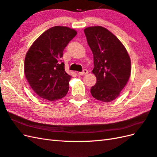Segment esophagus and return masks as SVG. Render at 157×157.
Listing matches in <instances>:
<instances>
[{
    "mask_svg": "<svg viewBox=\"0 0 157 157\" xmlns=\"http://www.w3.org/2000/svg\"><path fill=\"white\" fill-rule=\"evenodd\" d=\"M87 74H88V71H87V70H83V71L82 72H79L78 73V74L79 75H85Z\"/></svg>",
    "mask_w": 157,
    "mask_h": 157,
    "instance_id": "esophagus-1",
    "label": "esophagus"
}]
</instances>
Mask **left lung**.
Masks as SVG:
<instances>
[{
  "label": "left lung",
  "mask_w": 157,
  "mask_h": 157,
  "mask_svg": "<svg viewBox=\"0 0 157 157\" xmlns=\"http://www.w3.org/2000/svg\"><path fill=\"white\" fill-rule=\"evenodd\" d=\"M84 33L93 53L92 72L97 79L90 92L96 100L110 102L119 96L130 78V56L122 42L107 29L89 27Z\"/></svg>",
  "instance_id": "obj_1"
}]
</instances>
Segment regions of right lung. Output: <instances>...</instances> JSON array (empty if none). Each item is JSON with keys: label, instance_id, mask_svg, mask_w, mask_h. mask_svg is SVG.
<instances>
[{"label": "right lung", "instance_id": "obj_1", "mask_svg": "<svg viewBox=\"0 0 157 157\" xmlns=\"http://www.w3.org/2000/svg\"><path fill=\"white\" fill-rule=\"evenodd\" d=\"M77 31L67 27L49 29L33 43L25 58L24 72L37 96L50 101L60 100L69 90L71 75L65 71L61 58Z\"/></svg>", "mask_w": 157, "mask_h": 157}]
</instances>
